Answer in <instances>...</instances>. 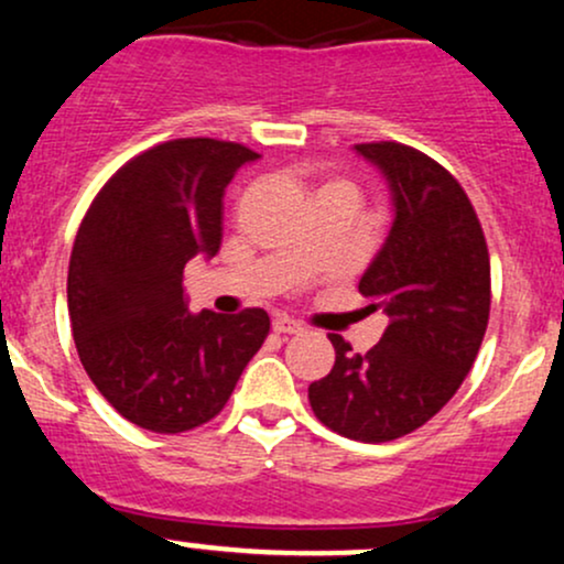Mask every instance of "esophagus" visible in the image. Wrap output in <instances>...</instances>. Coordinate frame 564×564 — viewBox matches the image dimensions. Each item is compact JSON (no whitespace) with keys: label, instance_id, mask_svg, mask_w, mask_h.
I'll return each instance as SVG.
<instances>
[{"label":"esophagus","instance_id":"34e87169","mask_svg":"<svg viewBox=\"0 0 564 564\" xmlns=\"http://www.w3.org/2000/svg\"><path fill=\"white\" fill-rule=\"evenodd\" d=\"M272 329L278 334H300L305 332V326H302L300 321L289 318V315H275V318H272Z\"/></svg>","mask_w":564,"mask_h":564}]
</instances>
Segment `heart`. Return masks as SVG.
Instances as JSON below:
<instances>
[{"label":"heart","mask_w":564,"mask_h":564,"mask_svg":"<svg viewBox=\"0 0 564 564\" xmlns=\"http://www.w3.org/2000/svg\"><path fill=\"white\" fill-rule=\"evenodd\" d=\"M326 187H350V184H345V182H334V184H326ZM352 189V187H350Z\"/></svg>","instance_id":"heart-1"}]
</instances>
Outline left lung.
<instances>
[{"mask_svg":"<svg viewBox=\"0 0 564 564\" xmlns=\"http://www.w3.org/2000/svg\"><path fill=\"white\" fill-rule=\"evenodd\" d=\"M388 178L393 225L358 281L391 318L369 352L332 334V372L307 388L315 417L356 442L412 433L453 399L490 321V253L457 178L395 141L356 144Z\"/></svg>","mask_w":564,"mask_h":564,"instance_id":"1","label":"left lung"}]
</instances>
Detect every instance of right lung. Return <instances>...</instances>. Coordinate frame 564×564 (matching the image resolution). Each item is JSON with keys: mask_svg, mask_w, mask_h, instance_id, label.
Masks as SVG:
<instances>
[{"mask_svg": "<svg viewBox=\"0 0 564 564\" xmlns=\"http://www.w3.org/2000/svg\"><path fill=\"white\" fill-rule=\"evenodd\" d=\"M259 154L235 141L173 139L135 154L90 203L69 259L79 361L104 399L154 433L225 410L270 315L189 313L184 264L221 246L225 189Z\"/></svg>", "mask_w": 564, "mask_h": 564, "instance_id": "right-lung-1", "label": "right lung"}]
</instances>
